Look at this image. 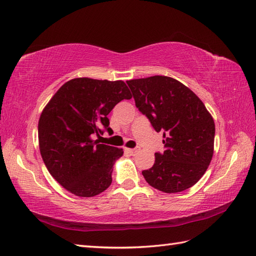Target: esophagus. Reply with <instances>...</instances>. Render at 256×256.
<instances>
[{
	"instance_id": "1",
	"label": "esophagus",
	"mask_w": 256,
	"mask_h": 256,
	"mask_svg": "<svg viewBox=\"0 0 256 256\" xmlns=\"http://www.w3.org/2000/svg\"><path fill=\"white\" fill-rule=\"evenodd\" d=\"M126 151L128 153H130V154H132V156H134L136 153L139 151V149H138V148H134V149H129V148H126Z\"/></svg>"
}]
</instances>
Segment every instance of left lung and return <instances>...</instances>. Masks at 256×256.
Wrapping results in <instances>:
<instances>
[{
    "label": "left lung",
    "instance_id": "obj_1",
    "mask_svg": "<svg viewBox=\"0 0 256 256\" xmlns=\"http://www.w3.org/2000/svg\"><path fill=\"white\" fill-rule=\"evenodd\" d=\"M137 108L156 132H163L164 151L142 171L154 188L173 194L195 185L214 154V122L200 98L173 78L154 76L127 81Z\"/></svg>",
    "mask_w": 256,
    "mask_h": 256
}]
</instances>
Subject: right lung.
Masks as SVG:
<instances>
[{"mask_svg": "<svg viewBox=\"0 0 256 256\" xmlns=\"http://www.w3.org/2000/svg\"><path fill=\"white\" fill-rule=\"evenodd\" d=\"M132 98L124 81L78 78L62 85L44 107L38 122L39 149L49 173L68 192L93 197L108 188L112 166L124 151L100 138L112 130L107 115Z\"/></svg>", "mask_w": 256, "mask_h": 256, "instance_id": "obj_1", "label": "right lung"}]
</instances>
